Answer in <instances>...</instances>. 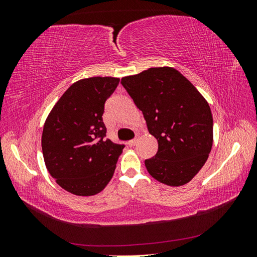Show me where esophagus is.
Segmentation results:
<instances>
[{
	"instance_id": "34e87169",
	"label": "esophagus",
	"mask_w": 257,
	"mask_h": 257,
	"mask_svg": "<svg viewBox=\"0 0 257 257\" xmlns=\"http://www.w3.org/2000/svg\"><path fill=\"white\" fill-rule=\"evenodd\" d=\"M137 141H138V139H137V138H135V139H132V141H129V142H128V145H129L130 147H133V146H135V145H136V144H137Z\"/></svg>"
}]
</instances>
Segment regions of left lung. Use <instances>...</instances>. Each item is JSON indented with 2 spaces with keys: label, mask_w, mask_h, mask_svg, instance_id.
Masks as SVG:
<instances>
[{
  "label": "left lung",
  "mask_w": 257,
  "mask_h": 257,
  "mask_svg": "<svg viewBox=\"0 0 257 257\" xmlns=\"http://www.w3.org/2000/svg\"><path fill=\"white\" fill-rule=\"evenodd\" d=\"M121 84L143 112L158 153L145 160L150 175L168 186L189 182L205 164L213 144V118L203 95L171 67L150 68Z\"/></svg>",
  "instance_id": "1"
}]
</instances>
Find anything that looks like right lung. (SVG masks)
Returning a JSON list of instances; mask_svg holds the SVG:
<instances>
[{
  "label": "right lung",
  "mask_w": 257,
  "mask_h": 257,
  "mask_svg": "<svg viewBox=\"0 0 257 257\" xmlns=\"http://www.w3.org/2000/svg\"><path fill=\"white\" fill-rule=\"evenodd\" d=\"M119 78L92 77L72 84L47 115L42 134L44 162L56 184L93 196L112 179L124 145L106 139L104 104Z\"/></svg>",
  "instance_id": "add662e5"
}]
</instances>
